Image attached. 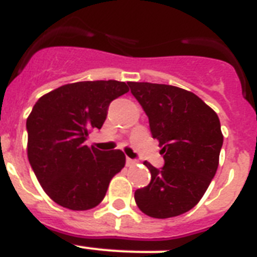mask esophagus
I'll return each mask as SVG.
<instances>
[{
    "label": "esophagus",
    "mask_w": 257,
    "mask_h": 257,
    "mask_svg": "<svg viewBox=\"0 0 257 257\" xmlns=\"http://www.w3.org/2000/svg\"><path fill=\"white\" fill-rule=\"evenodd\" d=\"M137 163V160L135 159H130V158H126V164L127 165H134Z\"/></svg>",
    "instance_id": "1"
}]
</instances>
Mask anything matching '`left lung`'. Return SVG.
<instances>
[{"label":"left lung","instance_id":"1","mask_svg":"<svg viewBox=\"0 0 257 257\" xmlns=\"http://www.w3.org/2000/svg\"><path fill=\"white\" fill-rule=\"evenodd\" d=\"M128 86L147 114L164 159L162 168L144 163L151 182L135 190V202L152 218L177 217L196 206L215 176L223 144L219 118L185 89L151 82Z\"/></svg>","mask_w":257,"mask_h":257}]
</instances>
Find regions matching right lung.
I'll list each match as a JSON object with an SVG mask.
<instances>
[{
	"label": "right lung",
	"instance_id": "obj_1",
	"mask_svg": "<svg viewBox=\"0 0 257 257\" xmlns=\"http://www.w3.org/2000/svg\"><path fill=\"white\" fill-rule=\"evenodd\" d=\"M128 92L126 82L81 81L44 94L27 118V156L51 200L71 210L93 209L103 200L110 180L124 167L119 150L85 146L101 128L111 101Z\"/></svg>",
	"mask_w": 257,
	"mask_h": 257
}]
</instances>
